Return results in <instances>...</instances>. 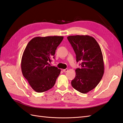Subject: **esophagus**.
<instances>
[{"label": "esophagus", "instance_id": "esophagus-1", "mask_svg": "<svg viewBox=\"0 0 123 123\" xmlns=\"http://www.w3.org/2000/svg\"><path fill=\"white\" fill-rule=\"evenodd\" d=\"M63 72H67L68 71V69H63Z\"/></svg>", "mask_w": 123, "mask_h": 123}]
</instances>
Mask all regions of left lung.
Returning <instances> with one entry per match:
<instances>
[{
  "label": "left lung",
  "instance_id": "1",
  "mask_svg": "<svg viewBox=\"0 0 123 123\" xmlns=\"http://www.w3.org/2000/svg\"><path fill=\"white\" fill-rule=\"evenodd\" d=\"M76 54V61L81 62L80 68L75 70V77L71 85L75 90L86 93L98 85L104 74L103 56L100 47L92 36H68Z\"/></svg>",
  "mask_w": 123,
  "mask_h": 123
}]
</instances>
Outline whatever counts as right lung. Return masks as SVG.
Returning a JSON list of instances; mask_svg holds the SVG:
<instances>
[{
    "instance_id": "right-lung-1",
    "label": "right lung",
    "mask_w": 123,
    "mask_h": 123,
    "mask_svg": "<svg viewBox=\"0 0 123 123\" xmlns=\"http://www.w3.org/2000/svg\"><path fill=\"white\" fill-rule=\"evenodd\" d=\"M63 36L35 37L26 47L21 61L23 76L33 89L43 92L53 87L61 70L50 66L49 61L53 56Z\"/></svg>"
}]
</instances>
